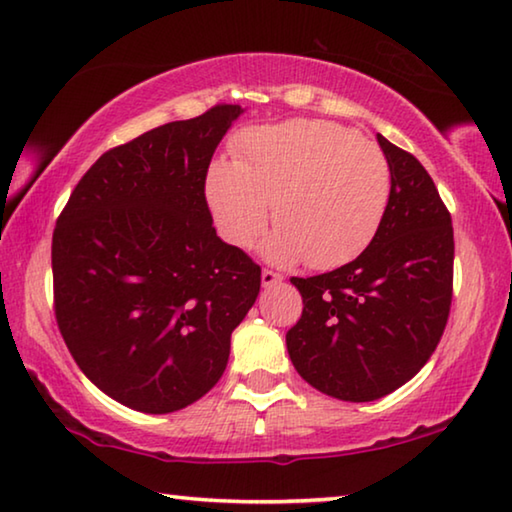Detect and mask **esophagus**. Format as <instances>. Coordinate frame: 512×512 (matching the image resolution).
Instances as JSON below:
<instances>
[{"mask_svg":"<svg viewBox=\"0 0 512 512\" xmlns=\"http://www.w3.org/2000/svg\"><path fill=\"white\" fill-rule=\"evenodd\" d=\"M282 282V275L280 273H273L268 271V268H264L262 271V287H275V284Z\"/></svg>","mask_w":512,"mask_h":512,"instance_id":"1","label":"esophagus"}]
</instances>
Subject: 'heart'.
<instances>
[{
  "label": "heart",
  "mask_w": 512,
  "mask_h": 512,
  "mask_svg": "<svg viewBox=\"0 0 512 512\" xmlns=\"http://www.w3.org/2000/svg\"><path fill=\"white\" fill-rule=\"evenodd\" d=\"M205 198L221 237L248 248L268 223L264 255L275 264L336 268L368 248L391 198V169L377 144L332 121L291 119L250 128L235 162L207 171Z\"/></svg>",
  "instance_id": "b5f03b06"
}]
</instances>
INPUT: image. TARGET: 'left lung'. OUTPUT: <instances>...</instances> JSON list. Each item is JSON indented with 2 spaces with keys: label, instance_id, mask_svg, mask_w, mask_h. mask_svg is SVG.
Segmentation results:
<instances>
[{
  "label": "left lung",
  "instance_id": "left-lung-1",
  "mask_svg": "<svg viewBox=\"0 0 512 512\" xmlns=\"http://www.w3.org/2000/svg\"><path fill=\"white\" fill-rule=\"evenodd\" d=\"M377 142L391 169V198L375 239L336 271L291 277L305 302L287 332L293 368L343 402L379 400L418 375L452 305V216L411 153L384 135Z\"/></svg>",
  "mask_w": 512,
  "mask_h": 512
}]
</instances>
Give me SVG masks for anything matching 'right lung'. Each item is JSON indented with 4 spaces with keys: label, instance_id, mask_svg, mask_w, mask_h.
Wrapping results in <instances>:
<instances>
[{
    "label": "right lung",
    "instance_id": "add662e5",
    "mask_svg": "<svg viewBox=\"0 0 512 512\" xmlns=\"http://www.w3.org/2000/svg\"><path fill=\"white\" fill-rule=\"evenodd\" d=\"M241 106H214L110 149L58 216L60 334L83 375L142 413L194 404L221 379L262 271L216 237L205 176Z\"/></svg>",
    "mask_w": 512,
    "mask_h": 512
}]
</instances>
